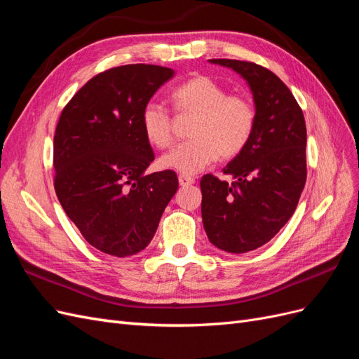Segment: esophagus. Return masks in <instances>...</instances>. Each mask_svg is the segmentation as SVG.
<instances>
[{"mask_svg":"<svg viewBox=\"0 0 359 359\" xmlns=\"http://www.w3.org/2000/svg\"><path fill=\"white\" fill-rule=\"evenodd\" d=\"M178 182H180V186L187 187V186H191V184H194V180L191 177H189V175H180L178 177Z\"/></svg>","mask_w":359,"mask_h":359,"instance_id":"1","label":"esophagus"}]
</instances>
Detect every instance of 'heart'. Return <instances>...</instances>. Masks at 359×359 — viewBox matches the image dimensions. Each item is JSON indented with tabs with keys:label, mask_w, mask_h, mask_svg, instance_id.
Segmentation results:
<instances>
[{
	"label": "heart",
	"mask_w": 359,
	"mask_h": 359,
	"mask_svg": "<svg viewBox=\"0 0 359 359\" xmlns=\"http://www.w3.org/2000/svg\"><path fill=\"white\" fill-rule=\"evenodd\" d=\"M170 100L178 114L194 115L189 142L161 156L158 166L193 175L217 158H232L247 147L256 128V107L244 94H229L210 76L199 74L175 86ZM140 127L157 148L172 144V115L165 106L148 102L140 112Z\"/></svg>",
	"instance_id": "b5f03b06"
}]
</instances>
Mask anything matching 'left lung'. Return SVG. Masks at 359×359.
Listing matches in <instances>:
<instances>
[{"mask_svg": "<svg viewBox=\"0 0 359 359\" xmlns=\"http://www.w3.org/2000/svg\"><path fill=\"white\" fill-rule=\"evenodd\" d=\"M210 61L247 81L257 119L247 147L223 169L233 181L202 177V222L211 244L227 253H247L276 236L297 210L307 180L306 119L271 70L248 61Z\"/></svg>", "mask_w": 359, "mask_h": 359, "instance_id": "obj_1", "label": "left lung"}]
</instances>
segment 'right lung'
<instances>
[{"mask_svg": "<svg viewBox=\"0 0 359 359\" xmlns=\"http://www.w3.org/2000/svg\"><path fill=\"white\" fill-rule=\"evenodd\" d=\"M153 64H127L86 82L64 107L53 136V186L86 243L126 257L151 243L178 190L173 170L145 173L154 160L140 112L173 76Z\"/></svg>", "mask_w": 359, "mask_h": 359, "instance_id": "1", "label": "right lung"}]
</instances>
